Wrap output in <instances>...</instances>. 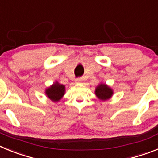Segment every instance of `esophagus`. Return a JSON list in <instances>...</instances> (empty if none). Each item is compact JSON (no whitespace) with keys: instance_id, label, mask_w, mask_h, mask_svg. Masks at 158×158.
Wrapping results in <instances>:
<instances>
[{"instance_id":"esophagus-1","label":"esophagus","mask_w":158,"mask_h":158,"mask_svg":"<svg viewBox=\"0 0 158 158\" xmlns=\"http://www.w3.org/2000/svg\"><path fill=\"white\" fill-rule=\"evenodd\" d=\"M83 81H84V79H83V78H79V79H76L75 82H76L77 83H83Z\"/></svg>"}]
</instances>
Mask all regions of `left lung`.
Segmentation results:
<instances>
[{"label":"left lung","instance_id":"left-lung-1","mask_svg":"<svg viewBox=\"0 0 158 158\" xmlns=\"http://www.w3.org/2000/svg\"><path fill=\"white\" fill-rule=\"evenodd\" d=\"M94 94L98 99L105 102L113 96L114 90L107 84L101 83L95 87Z\"/></svg>","mask_w":158,"mask_h":158}]
</instances>
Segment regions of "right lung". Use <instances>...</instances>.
I'll return each instance as SVG.
<instances>
[{
  "mask_svg": "<svg viewBox=\"0 0 158 158\" xmlns=\"http://www.w3.org/2000/svg\"><path fill=\"white\" fill-rule=\"evenodd\" d=\"M65 91V86L60 84L58 81H56L52 85L45 89V94L52 102H57L64 97Z\"/></svg>",
  "mask_w": 158,
  "mask_h": 158,
  "instance_id": "add662e5",
  "label": "right lung"
}]
</instances>
